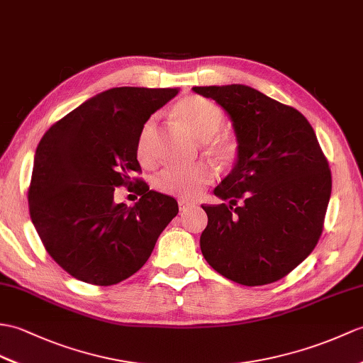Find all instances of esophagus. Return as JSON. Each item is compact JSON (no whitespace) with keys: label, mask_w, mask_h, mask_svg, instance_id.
<instances>
[{"label":"esophagus","mask_w":363,"mask_h":363,"mask_svg":"<svg viewBox=\"0 0 363 363\" xmlns=\"http://www.w3.org/2000/svg\"><path fill=\"white\" fill-rule=\"evenodd\" d=\"M190 207H195V202L185 201V199H181V201H179V210H181V212H184V210H187V208H190Z\"/></svg>","instance_id":"34e87169"}]
</instances>
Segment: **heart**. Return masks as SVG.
Returning a JSON list of instances; mask_svg holds the SVG:
<instances>
[{
    "label": "heart",
    "mask_w": 363,
    "mask_h": 363,
    "mask_svg": "<svg viewBox=\"0 0 363 363\" xmlns=\"http://www.w3.org/2000/svg\"><path fill=\"white\" fill-rule=\"evenodd\" d=\"M173 116L184 125L193 136L202 140L204 151L213 157L218 164L230 165L238 156L240 143L229 133H221L224 123L223 109L212 100L190 96L179 100L173 108ZM155 119L143 123L136 143V155L142 164H148L153 159L151 155V139L155 134ZM213 168L206 162H199L187 168H165L155 178V189L165 195L193 198L213 181Z\"/></svg>",
    "instance_id": "obj_1"
}]
</instances>
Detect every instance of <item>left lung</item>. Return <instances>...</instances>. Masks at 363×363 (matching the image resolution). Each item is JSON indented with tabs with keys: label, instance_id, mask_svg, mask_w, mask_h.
<instances>
[{
	"label": "left lung",
	"instance_id": "obj_1",
	"mask_svg": "<svg viewBox=\"0 0 363 363\" xmlns=\"http://www.w3.org/2000/svg\"><path fill=\"white\" fill-rule=\"evenodd\" d=\"M193 91L225 109L240 143L232 173L215 189L230 206L202 204V255L235 283L281 280L317 246L331 196L330 164L313 126L296 108L246 85Z\"/></svg>",
	"mask_w": 363,
	"mask_h": 363
}]
</instances>
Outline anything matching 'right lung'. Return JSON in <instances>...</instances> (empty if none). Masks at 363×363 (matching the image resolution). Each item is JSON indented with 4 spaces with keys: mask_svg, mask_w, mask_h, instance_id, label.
Returning <instances> with one entry per match:
<instances>
[{
    "mask_svg": "<svg viewBox=\"0 0 363 363\" xmlns=\"http://www.w3.org/2000/svg\"><path fill=\"white\" fill-rule=\"evenodd\" d=\"M176 94L173 88H111L41 138L28 190L30 220L48 254L77 280L111 286L136 274L178 215L174 198L134 176L142 173L136 143L143 123ZM122 184H134L141 196L133 208L113 201Z\"/></svg>",
    "mask_w": 363,
    "mask_h": 363,
    "instance_id": "obj_1",
    "label": "right lung"
}]
</instances>
